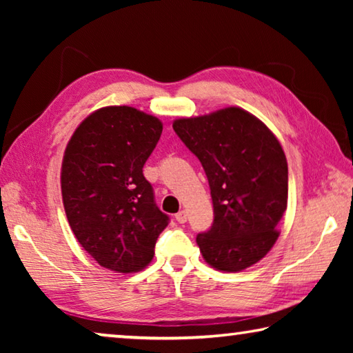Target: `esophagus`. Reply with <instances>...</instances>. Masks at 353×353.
<instances>
[{
	"label": "esophagus",
	"mask_w": 353,
	"mask_h": 353,
	"mask_svg": "<svg viewBox=\"0 0 353 353\" xmlns=\"http://www.w3.org/2000/svg\"><path fill=\"white\" fill-rule=\"evenodd\" d=\"M187 218H188V214H187V212H185V210H181V212L176 214V221H177L179 224L187 223Z\"/></svg>",
	"instance_id": "1"
}]
</instances>
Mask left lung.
Returning <instances> with one entry per match:
<instances>
[{
	"label": "left lung",
	"instance_id": "1",
	"mask_svg": "<svg viewBox=\"0 0 353 353\" xmlns=\"http://www.w3.org/2000/svg\"><path fill=\"white\" fill-rule=\"evenodd\" d=\"M172 129L210 185L213 224L196 236L208 265L236 272L261 260L279 238L288 202V163L259 118L240 107L176 119Z\"/></svg>",
	"mask_w": 353,
	"mask_h": 353
}]
</instances>
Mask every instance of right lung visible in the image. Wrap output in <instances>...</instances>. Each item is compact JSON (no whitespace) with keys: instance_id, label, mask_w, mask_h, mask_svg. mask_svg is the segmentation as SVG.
Returning a JSON list of instances; mask_svg holds the SVG:
<instances>
[{"instance_id":"add662e5","label":"right lung","mask_w":353,"mask_h":353,"mask_svg":"<svg viewBox=\"0 0 353 353\" xmlns=\"http://www.w3.org/2000/svg\"><path fill=\"white\" fill-rule=\"evenodd\" d=\"M162 129L134 107H104L83 119L65 149V213L81 246L107 270H143L170 223L143 176Z\"/></svg>"}]
</instances>
